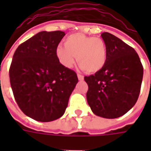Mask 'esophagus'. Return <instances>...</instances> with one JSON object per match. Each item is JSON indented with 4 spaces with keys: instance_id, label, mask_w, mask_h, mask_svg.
Returning a JSON list of instances; mask_svg holds the SVG:
<instances>
[{
    "instance_id": "34e87169",
    "label": "esophagus",
    "mask_w": 151,
    "mask_h": 151,
    "mask_svg": "<svg viewBox=\"0 0 151 151\" xmlns=\"http://www.w3.org/2000/svg\"><path fill=\"white\" fill-rule=\"evenodd\" d=\"M78 80H80V81H82L84 79V77L81 75V74H78Z\"/></svg>"
}]
</instances>
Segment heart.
I'll use <instances>...</instances> for the list:
<instances>
[{"instance_id": "heart-1", "label": "heart", "mask_w": 151, "mask_h": 151, "mask_svg": "<svg viewBox=\"0 0 151 151\" xmlns=\"http://www.w3.org/2000/svg\"><path fill=\"white\" fill-rule=\"evenodd\" d=\"M56 56L60 65L72 68L77 56L80 68L90 73L101 70L107 61V47L101 38L75 33L65 40V46L58 45Z\"/></svg>"}]
</instances>
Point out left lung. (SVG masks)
<instances>
[{
  "label": "left lung",
  "mask_w": 151,
  "mask_h": 151,
  "mask_svg": "<svg viewBox=\"0 0 151 151\" xmlns=\"http://www.w3.org/2000/svg\"><path fill=\"white\" fill-rule=\"evenodd\" d=\"M101 37L107 47V61L95 74L86 76V99L93 113L115 119L136 104L143 78V67L136 51L108 32Z\"/></svg>",
  "instance_id": "obj_1"
}]
</instances>
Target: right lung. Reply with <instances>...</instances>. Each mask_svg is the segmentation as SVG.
Masks as SVG:
<instances>
[{"instance_id": "add662e5", "label": "right lung", "mask_w": 151, "mask_h": 151, "mask_svg": "<svg viewBox=\"0 0 151 151\" xmlns=\"http://www.w3.org/2000/svg\"><path fill=\"white\" fill-rule=\"evenodd\" d=\"M64 31H41L18 47L9 68V81L18 107L27 116L52 121L65 113L78 82L73 70L60 65L56 48Z\"/></svg>"}]
</instances>
